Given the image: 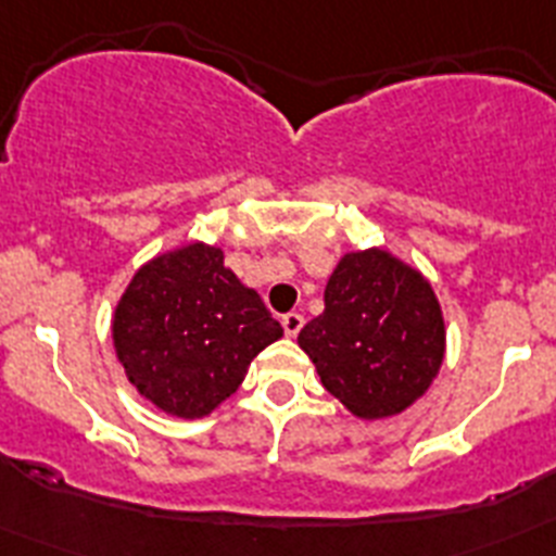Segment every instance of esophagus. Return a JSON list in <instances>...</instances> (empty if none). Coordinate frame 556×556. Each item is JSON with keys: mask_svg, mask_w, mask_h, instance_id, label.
<instances>
[{"mask_svg": "<svg viewBox=\"0 0 556 556\" xmlns=\"http://www.w3.org/2000/svg\"><path fill=\"white\" fill-rule=\"evenodd\" d=\"M281 326H283V331H287V337H298V331L303 328V314L301 312L283 314Z\"/></svg>", "mask_w": 556, "mask_h": 556, "instance_id": "esophagus-1", "label": "esophagus"}]
</instances>
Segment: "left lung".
Masks as SVG:
<instances>
[{"label": "left lung", "instance_id": "1", "mask_svg": "<svg viewBox=\"0 0 556 556\" xmlns=\"http://www.w3.org/2000/svg\"><path fill=\"white\" fill-rule=\"evenodd\" d=\"M298 345L353 415L387 417L424 395L443 365L445 323L429 281L387 250L348 253L326 287V312Z\"/></svg>", "mask_w": 556, "mask_h": 556}]
</instances>
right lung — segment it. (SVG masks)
<instances>
[{
	"mask_svg": "<svg viewBox=\"0 0 556 556\" xmlns=\"http://www.w3.org/2000/svg\"><path fill=\"white\" fill-rule=\"evenodd\" d=\"M283 328L225 267L223 250L189 244L132 275L113 317L130 384L178 417H203L233 395Z\"/></svg>",
	"mask_w": 556,
	"mask_h": 556,
	"instance_id": "right-lung-1",
	"label": "right lung"
}]
</instances>
